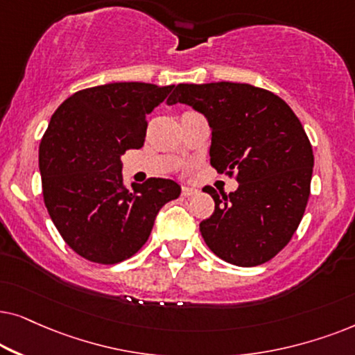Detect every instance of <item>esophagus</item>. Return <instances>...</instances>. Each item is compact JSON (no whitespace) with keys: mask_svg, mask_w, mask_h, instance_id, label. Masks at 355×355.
<instances>
[{"mask_svg":"<svg viewBox=\"0 0 355 355\" xmlns=\"http://www.w3.org/2000/svg\"><path fill=\"white\" fill-rule=\"evenodd\" d=\"M196 193H198L196 188H193V187H182V196L190 198L193 195H196Z\"/></svg>","mask_w":355,"mask_h":355,"instance_id":"1","label":"esophagus"}]
</instances>
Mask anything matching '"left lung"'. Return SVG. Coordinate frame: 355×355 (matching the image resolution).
<instances>
[{
	"instance_id": "obj_1",
	"label": "left lung",
	"mask_w": 355,
	"mask_h": 355,
	"mask_svg": "<svg viewBox=\"0 0 355 355\" xmlns=\"http://www.w3.org/2000/svg\"><path fill=\"white\" fill-rule=\"evenodd\" d=\"M187 103L212 130L211 165L235 177L229 195L200 224L211 252L235 266L276 257L295 234L310 196L313 150L292 108L266 89L240 83L178 84L167 103Z\"/></svg>"
}]
</instances>
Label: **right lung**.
I'll return each mask as SVG.
<instances>
[{
	"label": "right lung",
	"instance_id": "obj_1",
	"mask_svg": "<svg viewBox=\"0 0 355 355\" xmlns=\"http://www.w3.org/2000/svg\"><path fill=\"white\" fill-rule=\"evenodd\" d=\"M173 86L112 83L83 89L51 115L39 148L46 211L68 247L98 264L128 259L148 242L165 202L180 196L167 178L123 183L121 155L143 148L148 120Z\"/></svg>",
	"mask_w": 355,
	"mask_h": 355
}]
</instances>
